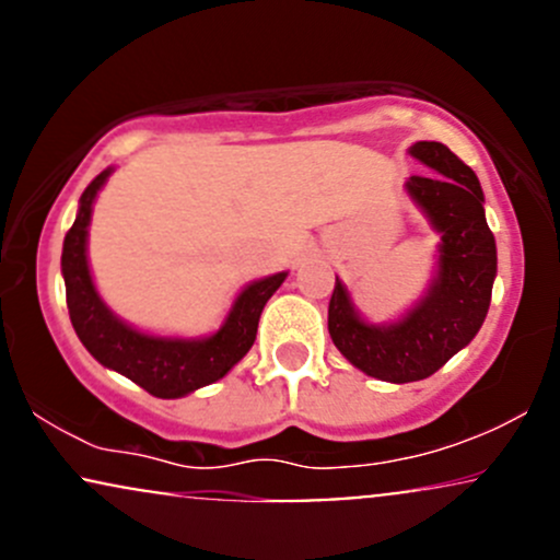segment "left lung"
I'll use <instances>...</instances> for the list:
<instances>
[{"label":"left lung","mask_w":560,"mask_h":560,"mask_svg":"<svg viewBox=\"0 0 560 560\" xmlns=\"http://www.w3.org/2000/svg\"><path fill=\"white\" fill-rule=\"evenodd\" d=\"M410 155L436 171L410 176L408 191L442 234L440 273L400 324L371 326L358 318L337 279L329 300V334L363 374L382 382H419L440 371L477 337L492 300L498 249L485 218L477 173L440 141H416Z\"/></svg>","instance_id":"left-lung-1"}]
</instances>
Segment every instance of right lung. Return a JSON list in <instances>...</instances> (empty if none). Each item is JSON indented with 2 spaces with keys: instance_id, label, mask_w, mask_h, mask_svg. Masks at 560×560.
Segmentation results:
<instances>
[{
  "instance_id": "1",
  "label": "right lung",
  "mask_w": 560,
  "mask_h": 560,
  "mask_svg": "<svg viewBox=\"0 0 560 560\" xmlns=\"http://www.w3.org/2000/svg\"><path fill=\"white\" fill-rule=\"evenodd\" d=\"M113 168L102 171L83 189L81 208L62 244V276L70 324L89 352L107 369L118 371L155 397H184L205 384L226 376L247 355L258 334L266 302L281 287L287 273L255 281L236 298L226 324L208 339H160L141 334L118 320L100 300L89 276L86 229L92 202Z\"/></svg>"
}]
</instances>
